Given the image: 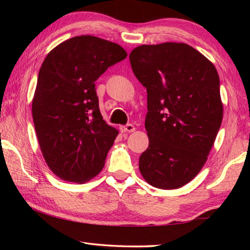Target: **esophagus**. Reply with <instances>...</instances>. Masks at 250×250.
<instances>
[{
    "label": "esophagus",
    "mask_w": 250,
    "mask_h": 250,
    "mask_svg": "<svg viewBox=\"0 0 250 250\" xmlns=\"http://www.w3.org/2000/svg\"><path fill=\"white\" fill-rule=\"evenodd\" d=\"M135 130L134 125H131V124H128L126 125H121L120 126V131L121 132H133V131Z\"/></svg>",
    "instance_id": "obj_1"
}]
</instances>
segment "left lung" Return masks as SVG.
Masks as SVG:
<instances>
[{"instance_id":"left-lung-1","label":"left lung","mask_w":250,"mask_h":250,"mask_svg":"<svg viewBox=\"0 0 250 250\" xmlns=\"http://www.w3.org/2000/svg\"><path fill=\"white\" fill-rule=\"evenodd\" d=\"M129 58L147 92L149 147L139 159V168L156 188H182L204 167L221 128L217 70L184 43L141 45Z\"/></svg>"}]
</instances>
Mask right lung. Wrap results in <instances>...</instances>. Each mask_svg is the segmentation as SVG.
<instances>
[{
    "instance_id": "right-lung-1",
    "label": "right lung",
    "mask_w": 250,
    "mask_h": 250,
    "mask_svg": "<svg viewBox=\"0 0 250 250\" xmlns=\"http://www.w3.org/2000/svg\"><path fill=\"white\" fill-rule=\"evenodd\" d=\"M126 57L120 45L91 35L50 50L32 101L41 151L59 179L84 183L98 175L118 130L103 119L95 82Z\"/></svg>"
}]
</instances>
